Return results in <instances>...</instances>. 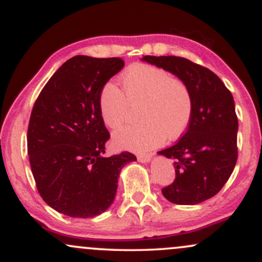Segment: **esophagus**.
I'll return each instance as SVG.
<instances>
[{"instance_id": "1", "label": "esophagus", "mask_w": 262, "mask_h": 262, "mask_svg": "<svg viewBox=\"0 0 262 262\" xmlns=\"http://www.w3.org/2000/svg\"><path fill=\"white\" fill-rule=\"evenodd\" d=\"M151 156H152V155H149V154L138 155V161H139V162H144V164H146V162H150V160H151Z\"/></svg>"}]
</instances>
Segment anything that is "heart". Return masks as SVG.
Here are the masks:
<instances>
[{
	"mask_svg": "<svg viewBox=\"0 0 262 262\" xmlns=\"http://www.w3.org/2000/svg\"><path fill=\"white\" fill-rule=\"evenodd\" d=\"M124 93L113 82L101 90L98 107L104 124L118 128L127 119L130 106L139 107L144 123L123 127L113 134L114 145L130 151H146L166 141L179 139L188 128L193 102L188 87L160 68L130 66L122 75Z\"/></svg>",
	"mask_w": 262,
	"mask_h": 262,
	"instance_id": "heart-1",
	"label": "heart"
}]
</instances>
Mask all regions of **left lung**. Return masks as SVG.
<instances>
[{
    "label": "left lung",
    "instance_id": "obj_1",
    "mask_svg": "<svg viewBox=\"0 0 262 262\" xmlns=\"http://www.w3.org/2000/svg\"><path fill=\"white\" fill-rule=\"evenodd\" d=\"M143 61L179 77L193 102L187 132L175 145L159 154L175 159L176 179L162 194L175 204H198L221 191L237 159V117L234 98L207 68L180 56L145 55Z\"/></svg>",
    "mask_w": 262,
    "mask_h": 262
}]
</instances>
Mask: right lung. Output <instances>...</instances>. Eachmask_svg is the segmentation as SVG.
I'll return each instance as SVG.
<instances>
[{
	"label": "right lung",
	"mask_w": 262,
	"mask_h": 262,
	"mask_svg": "<svg viewBox=\"0 0 262 262\" xmlns=\"http://www.w3.org/2000/svg\"><path fill=\"white\" fill-rule=\"evenodd\" d=\"M123 66L121 58L74 56L50 77L32 110L27 143L38 192L69 217L92 218L110 208L121 170L137 160L128 151L103 156L110 133L98 98Z\"/></svg>",
	"instance_id": "right-lung-1"
}]
</instances>
